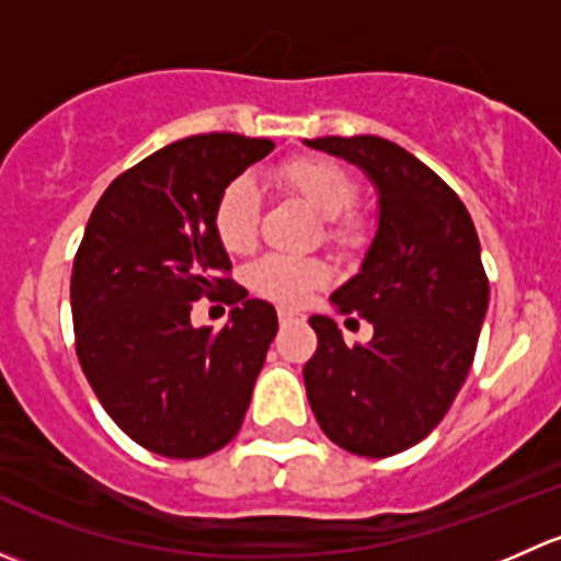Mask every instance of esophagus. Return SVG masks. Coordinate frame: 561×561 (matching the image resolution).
I'll use <instances>...</instances> for the list:
<instances>
[{
	"instance_id": "1",
	"label": "esophagus",
	"mask_w": 561,
	"mask_h": 561,
	"mask_svg": "<svg viewBox=\"0 0 561 561\" xmlns=\"http://www.w3.org/2000/svg\"><path fill=\"white\" fill-rule=\"evenodd\" d=\"M279 322L282 325H290V322H304L307 320V314L304 312H298V309H287V307H279Z\"/></svg>"
}]
</instances>
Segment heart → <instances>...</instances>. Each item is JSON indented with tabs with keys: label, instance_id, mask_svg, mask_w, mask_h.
I'll list each match as a JSON object with an SVG mask.
<instances>
[{
	"label": "heart",
	"instance_id": "1",
	"mask_svg": "<svg viewBox=\"0 0 561 561\" xmlns=\"http://www.w3.org/2000/svg\"><path fill=\"white\" fill-rule=\"evenodd\" d=\"M279 186L307 203L325 219V236L336 244H353L360 233L358 217L347 214L358 195V184L339 162L322 157H301L282 168ZM260 192L249 175H236L219 192L214 206V230L228 252H249L257 241ZM249 282L257 293L285 304H301L328 282V265L314 257L268 254L249 268Z\"/></svg>",
	"mask_w": 561,
	"mask_h": 561
}]
</instances>
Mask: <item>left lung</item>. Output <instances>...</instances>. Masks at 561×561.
<instances>
[{"label": "left lung", "instance_id": "1", "mask_svg": "<svg viewBox=\"0 0 561 561\" xmlns=\"http://www.w3.org/2000/svg\"><path fill=\"white\" fill-rule=\"evenodd\" d=\"M304 144L360 168L380 206L358 274L331 293L333 307L366 317L375 336L350 347L331 317H309V404L339 448L401 454L437 428L472 366L489 309L478 233L456 192L401 146L377 135Z\"/></svg>", "mask_w": 561, "mask_h": 561}]
</instances>
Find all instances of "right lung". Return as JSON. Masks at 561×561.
Returning <instances> with one entry per match:
<instances>
[{
	"mask_svg": "<svg viewBox=\"0 0 561 561\" xmlns=\"http://www.w3.org/2000/svg\"><path fill=\"white\" fill-rule=\"evenodd\" d=\"M274 151L268 138L175 140L111 181L72 263L76 353L116 426L151 454L203 458L239 434L276 336V309L222 279L214 230L228 181ZM222 286L219 334L195 329L191 301Z\"/></svg>",
	"mask_w": 561,
	"mask_h": 561,
	"instance_id": "add662e5",
	"label": "right lung"
}]
</instances>
